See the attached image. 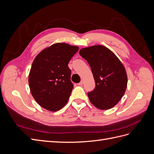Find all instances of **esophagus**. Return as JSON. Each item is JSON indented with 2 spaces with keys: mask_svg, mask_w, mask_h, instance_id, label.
<instances>
[{
  "mask_svg": "<svg viewBox=\"0 0 154 154\" xmlns=\"http://www.w3.org/2000/svg\"><path fill=\"white\" fill-rule=\"evenodd\" d=\"M83 80H82L80 83H78V85H83Z\"/></svg>",
  "mask_w": 154,
  "mask_h": 154,
  "instance_id": "obj_1",
  "label": "esophagus"
}]
</instances>
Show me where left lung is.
Returning <instances> with one entry per match:
<instances>
[{
	"label": "left lung",
	"mask_w": 154,
	"mask_h": 154,
	"mask_svg": "<svg viewBox=\"0 0 154 154\" xmlns=\"http://www.w3.org/2000/svg\"><path fill=\"white\" fill-rule=\"evenodd\" d=\"M79 53L89 64L96 83L94 89L87 93L91 103L101 110L112 108L127 89V75L123 63L103 45L83 48Z\"/></svg>",
	"instance_id": "obj_1"
}]
</instances>
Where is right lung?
<instances>
[{
    "label": "right lung",
    "instance_id": "add662e5",
    "mask_svg": "<svg viewBox=\"0 0 154 154\" xmlns=\"http://www.w3.org/2000/svg\"><path fill=\"white\" fill-rule=\"evenodd\" d=\"M78 47L57 43L36 56L29 74V85L37 103L50 111L66 105L73 88L68 63Z\"/></svg>",
    "mask_w": 154,
    "mask_h": 154
}]
</instances>
